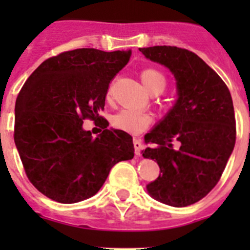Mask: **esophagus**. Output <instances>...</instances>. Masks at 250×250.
Instances as JSON below:
<instances>
[{
    "label": "esophagus",
    "mask_w": 250,
    "mask_h": 250,
    "mask_svg": "<svg viewBox=\"0 0 250 250\" xmlns=\"http://www.w3.org/2000/svg\"><path fill=\"white\" fill-rule=\"evenodd\" d=\"M134 149H135L136 155H140L141 149H143V143H141L140 139L134 138Z\"/></svg>",
    "instance_id": "34e87169"
}]
</instances>
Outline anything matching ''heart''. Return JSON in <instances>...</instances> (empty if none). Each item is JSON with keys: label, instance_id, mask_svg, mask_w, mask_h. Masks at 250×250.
I'll return each mask as SVG.
<instances>
[{"label": "heart", "instance_id": "heart-1", "mask_svg": "<svg viewBox=\"0 0 250 250\" xmlns=\"http://www.w3.org/2000/svg\"><path fill=\"white\" fill-rule=\"evenodd\" d=\"M140 79L145 89L150 94H160L167 86V79L159 70L147 67L141 70ZM110 96V90L107 92V98ZM151 115L145 111H139L134 109H123L112 116L111 124L115 129L123 130L130 134H139L144 131L151 124Z\"/></svg>", "mask_w": 250, "mask_h": 250}]
</instances>
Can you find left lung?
I'll return each mask as SVG.
<instances>
[{
	"mask_svg": "<svg viewBox=\"0 0 250 250\" xmlns=\"http://www.w3.org/2000/svg\"><path fill=\"white\" fill-rule=\"evenodd\" d=\"M139 50L173 72L178 100L145 135L143 156L155 159L159 178L146 185L154 199L183 208L203 199L218 184L237 138L229 89L198 55L175 46ZM178 141L179 147H172Z\"/></svg>",
	"mask_w": 250,
	"mask_h": 250,
	"instance_id": "1",
	"label": "left lung"
}]
</instances>
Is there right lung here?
I'll return each mask as SVG.
<instances>
[{
	"label": "right lung",
	"instance_id": "1",
	"mask_svg": "<svg viewBox=\"0 0 250 250\" xmlns=\"http://www.w3.org/2000/svg\"><path fill=\"white\" fill-rule=\"evenodd\" d=\"M131 51L77 48L43 61L15 106V144L28 180L50 199L81 202L100 190L116 163L134 158L132 138L100 116L110 81ZM86 118L103 132L94 139Z\"/></svg>",
	"mask_w": 250,
	"mask_h": 250
}]
</instances>
